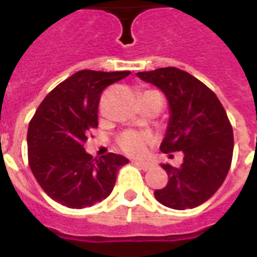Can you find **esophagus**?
Listing matches in <instances>:
<instances>
[{
  "label": "esophagus",
  "instance_id": "34e87169",
  "mask_svg": "<svg viewBox=\"0 0 257 257\" xmlns=\"http://www.w3.org/2000/svg\"><path fill=\"white\" fill-rule=\"evenodd\" d=\"M135 164L137 167H140L141 169H144V171H149L153 167L152 163H149V161H135Z\"/></svg>",
  "mask_w": 257,
  "mask_h": 257
}]
</instances>
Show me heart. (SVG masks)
<instances>
[{"instance_id": "b5f03b06", "label": "heart", "mask_w": 257, "mask_h": 257, "mask_svg": "<svg viewBox=\"0 0 257 257\" xmlns=\"http://www.w3.org/2000/svg\"><path fill=\"white\" fill-rule=\"evenodd\" d=\"M153 141V137L148 132H140V131H125L118 136V147L124 152L133 156L144 155L148 149V145Z\"/></svg>"}]
</instances>
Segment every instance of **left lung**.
<instances>
[{
	"mask_svg": "<svg viewBox=\"0 0 257 257\" xmlns=\"http://www.w3.org/2000/svg\"><path fill=\"white\" fill-rule=\"evenodd\" d=\"M137 77L157 86L168 100L161 152L184 153L179 168L161 164L169 180L155 191V197L180 211L199 207L221 187L231 167L233 131L227 113L211 89L184 70L159 68Z\"/></svg>",
	"mask_w": 257,
	"mask_h": 257,
	"instance_id": "obj_1",
	"label": "left lung"
}]
</instances>
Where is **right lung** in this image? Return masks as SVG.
<instances>
[{"instance_id":"obj_1","label":"right lung","mask_w":257,"mask_h":257,"mask_svg":"<svg viewBox=\"0 0 257 257\" xmlns=\"http://www.w3.org/2000/svg\"><path fill=\"white\" fill-rule=\"evenodd\" d=\"M131 72L80 70L44 98L28 128V159L34 177L54 201L81 209L106 199L126 157H93L84 144L98 126V102L108 85Z\"/></svg>"}]
</instances>
